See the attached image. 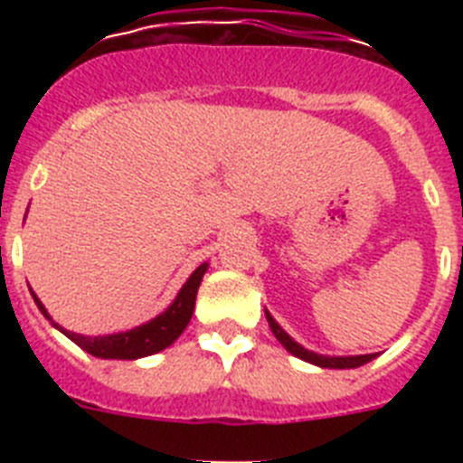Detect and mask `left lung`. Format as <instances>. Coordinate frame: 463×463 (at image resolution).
<instances>
[{
	"mask_svg": "<svg viewBox=\"0 0 463 463\" xmlns=\"http://www.w3.org/2000/svg\"><path fill=\"white\" fill-rule=\"evenodd\" d=\"M264 313H267V322H269V326H271L273 336L282 343V347H285L289 354H294V357L304 359V362H308V364H315V366H320V369H357V366H364V364H369L371 359L378 357V354H350V357H331V354H317V353H313V350H306L301 343L294 341L288 331L282 329V326L273 320V315L269 313V310H264Z\"/></svg>",
	"mask_w": 463,
	"mask_h": 463,
	"instance_id": "left-lung-1",
	"label": "left lung"
}]
</instances>
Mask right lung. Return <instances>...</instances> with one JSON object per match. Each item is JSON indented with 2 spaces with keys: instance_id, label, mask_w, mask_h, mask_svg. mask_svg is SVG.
Segmentation results:
<instances>
[{
  "instance_id": "obj_1",
  "label": "right lung",
  "mask_w": 463,
  "mask_h": 463,
  "mask_svg": "<svg viewBox=\"0 0 463 463\" xmlns=\"http://www.w3.org/2000/svg\"><path fill=\"white\" fill-rule=\"evenodd\" d=\"M208 271V261H203L202 267H196L192 276L187 278L181 292L175 294V298L165 308L157 317L150 322L134 326V329L118 331V334H104V336H83V334H73L67 331L64 326L57 325L46 310V306L41 304L39 297L32 292L34 304L39 306L41 315L51 322L55 329H60L67 338H71L79 347H83L85 353L99 359H141L148 354L162 353L165 347H169L175 338L181 336L185 326L190 325L192 313H194V301H196V289L202 285L203 273Z\"/></svg>"
}]
</instances>
